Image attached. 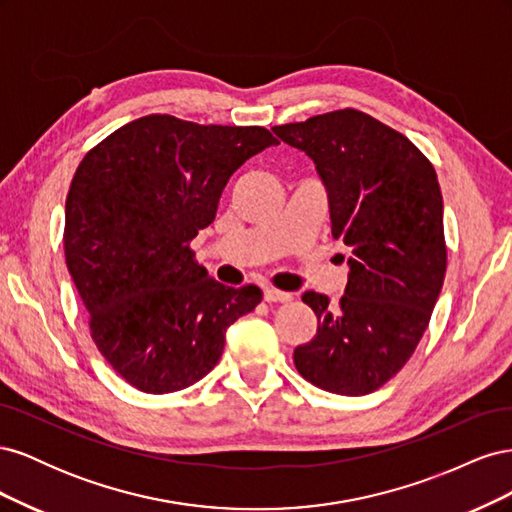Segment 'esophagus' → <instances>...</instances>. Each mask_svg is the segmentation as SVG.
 <instances>
[{"label": "esophagus", "mask_w": 512, "mask_h": 512, "mask_svg": "<svg viewBox=\"0 0 512 512\" xmlns=\"http://www.w3.org/2000/svg\"><path fill=\"white\" fill-rule=\"evenodd\" d=\"M265 301H269V303H288V301H292V294L267 286L265 288Z\"/></svg>", "instance_id": "esophagus-1"}]
</instances>
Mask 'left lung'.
Wrapping results in <instances>:
<instances>
[{
    "mask_svg": "<svg viewBox=\"0 0 512 512\" xmlns=\"http://www.w3.org/2000/svg\"><path fill=\"white\" fill-rule=\"evenodd\" d=\"M316 164L333 239L350 250L337 305L309 290L312 342L294 348L299 374L337 395H367L408 363L444 284V205L431 162L404 134L344 108L275 126Z\"/></svg>",
    "mask_w": 512,
    "mask_h": 512,
    "instance_id": "obj_1",
    "label": "left lung"
}]
</instances>
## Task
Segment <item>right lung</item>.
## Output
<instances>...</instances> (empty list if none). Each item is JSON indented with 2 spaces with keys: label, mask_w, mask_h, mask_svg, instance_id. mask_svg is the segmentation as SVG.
<instances>
[{
  "label": "right lung",
  "mask_w": 512,
  "mask_h": 512,
  "mask_svg": "<svg viewBox=\"0 0 512 512\" xmlns=\"http://www.w3.org/2000/svg\"><path fill=\"white\" fill-rule=\"evenodd\" d=\"M277 138L260 126L147 115L106 136L66 198L64 252L91 339L134 389H188L218 365L226 329L262 301L215 282L190 241L215 220L232 173Z\"/></svg>",
  "instance_id": "obj_1"
}]
</instances>
